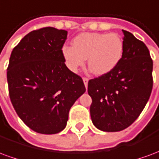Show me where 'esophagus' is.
<instances>
[{
  "mask_svg": "<svg viewBox=\"0 0 159 159\" xmlns=\"http://www.w3.org/2000/svg\"><path fill=\"white\" fill-rule=\"evenodd\" d=\"M83 83H84V85H85V87H88V83H89V79L87 78V77H83Z\"/></svg>",
  "mask_w": 159,
  "mask_h": 159,
  "instance_id": "1",
  "label": "esophagus"
}]
</instances>
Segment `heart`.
<instances>
[{
  "label": "heart",
  "instance_id": "1",
  "mask_svg": "<svg viewBox=\"0 0 159 159\" xmlns=\"http://www.w3.org/2000/svg\"><path fill=\"white\" fill-rule=\"evenodd\" d=\"M123 52V40L115 33H83L72 40V47L65 46L62 48L63 58L70 70L77 71L88 59L90 71L96 76L112 70Z\"/></svg>",
  "mask_w": 159,
  "mask_h": 159
}]
</instances>
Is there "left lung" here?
<instances>
[{
  "label": "left lung",
  "instance_id": "left-lung-1",
  "mask_svg": "<svg viewBox=\"0 0 159 159\" xmlns=\"http://www.w3.org/2000/svg\"><path fill=\"white\" fill-rule=\"evenodd\" d=\"M123 52L110 72L89 81L93 125L105 132H117L140 116L152 89V60L143 42L123 30Z\"/></svg>",
  "mask_w": 159,
  "mask_h": 159
}]
</instances>
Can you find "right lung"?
Instances as JSON below:
<instances>
[{
  "mask_svg": "<svg viewBox=\"0 0 159 159\" xmlns=\"http://www.w3.org/2000/svg\"><path fill=\"white\" fill-rule=\"evenodd\" d=\"M67 31L52 27L33 30L12 50L7 67L10 100L18 116L37 133H59L70 107L86 89L65 64Z\"/></svg>",
  "mask_w": 159,
  "mask_h": 159,
  "instance_id": "obj_1",
  "label": "right lung"
}]
</instances>
